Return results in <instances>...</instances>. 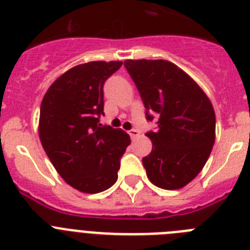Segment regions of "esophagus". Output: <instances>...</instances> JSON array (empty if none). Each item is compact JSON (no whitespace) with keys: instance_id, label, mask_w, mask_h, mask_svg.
I'll return each mask as SVG.
<instances>
[{"instance_id":"1","label":"esophagus","mask_w":250,"mask_h":250,"mask_svg":"<svg viewBox=\"0 0 250 250\" xmlns=\"http://www.w3.org/2000/svg\"><path fill=\"white\" fill-rule=\"evenodd\" d=\"M129 135L131 136V139H136L139 135H140V131L138 129H131L129 130Z\"/></svg>"}]
</instances>
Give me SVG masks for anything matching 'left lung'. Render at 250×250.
<instances>
[{
	"instance_id": "1",
	"label": "left lung",
	"mask_w": 250,
	"mask_h": 250,
	"mask_svg": "<svg viewBox=\"0 0 250 250\" xmlns=\"http://www.w3.org/2000/svg\"><path fill=\"white\" fill-rule=\"evenodd\" d=\"M127 72L143 99L146 119L158 130L143 158L150 182L167 190L185 187L202 171L215 141V112L200 86L167 60H126Z\"/></svg>"
}]
</instances>
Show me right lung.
<instances>
[{"label": "right lung", "mask_w": 250, "mask_h": 250, "mask_svg": "<svg viewBox=\"0 0 250 250\" xmlns=\"http://www.w3.org/2000/svg\"><path fill=\"white\" fill-rule=\"evenodd\" d=\"M121 61H91L70 68L41 103L39 135L60 176L81 193L96 194L118 180L120 158L130 145L121 129L103 126L104 83Z\"/></svg>", "instance_id": "obj_1"}]
</instances>
